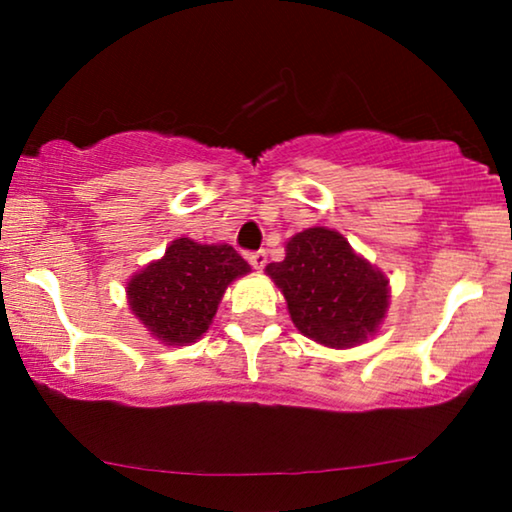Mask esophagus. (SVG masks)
<instances>
[{"label":"esophagus","instance_id":"obj_1","mask_svg":"<svg viewBox=\"0 0 512 512\" xmlns=\"http://www.w3.org/2000/svg\"><path fill=\"white\" fill-rule=\"evenodd\" d=\"M247 258H249L251 268H254V270H263V268H265V263H268V254H265L263 249L251 251V254H249Z\"/></svg>","mask_w":512,"mask_h":512}]
</instances>
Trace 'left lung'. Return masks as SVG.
Masks as SVG:
<instances>
[{"label":"left lung","instance_id":"left-lung-1","mask_svg":"<svg viewBox=\"0 0 512 512\" xmlns=\"http://www.w3.org/2000/svg\"><path fill=\"white\" fill-rule=\"evenodd\" d=\"M265 272L282 289L298 331L324 347L361 345L387 314L389 279L331 228L293 235L284 261Z\"/></svg>","mask_w":512,"mask_h":512}]
</instances>
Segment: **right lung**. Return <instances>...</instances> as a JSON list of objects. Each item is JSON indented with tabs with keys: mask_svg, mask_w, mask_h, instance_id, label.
<instances>
[{
	"mask_svg": "<svg viewBox=\"0 0 512 512\" xmlns=\"http://www.w3.org/2000/svg\"><path fill=\"white\" fill-rule=\"evenodd\" d=\"M251 268L228 244H200L179 237L165 256L130 279L128 303L135 317L165 345H188L212 324L223 291Z\"/></svg>",
	"mask_w": 512,
	"mask_h": 512,
	"instance_id": "add662e5",
	"label": "right lung"
}]
</instances>
